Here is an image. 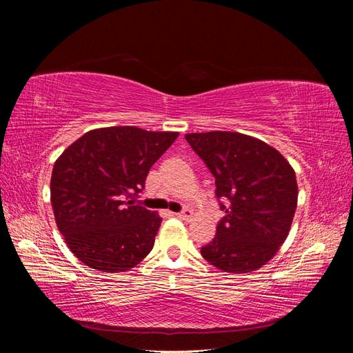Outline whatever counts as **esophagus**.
Segmentation results:
<instances>
[{
	"mask_svg": "<svg viewBox=\"0 0 353 353\" xmlns=\"http://www.w3.org/2000/svg\"><path fill=\"white\" fill-rule=\"evenodd\" d=\"M175 215H176L178 218H181V219H184V221H188V219H191V216H193V212H191V210H184V212H179V213H175Z\"/></svg>",
	"mask_w": 353,
	"mask_h": 353,
	"instance_id": "obj_1",
	"label": "esophagus"
}]
</instances>
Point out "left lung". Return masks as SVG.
<instances>
[{
	"instance_id": "obj_1",
	"label": "left lung",
	"mask_w": 353,
	"mask_h": 353,
	"mask_svg": "<svg viewBox=\"0 0 353 353\" xmlns=\"http://www.w3.org/2000/svg\"><path fill=\"white\" fill-rule=\"evenodd\" d=\"M185 140L215 176L216 197L228 199L216 236L200 253L223 272L248 274L268 263L292 228L296 174L259 138L240 132L187 134Z\"/></svg>"
}]
</instances>
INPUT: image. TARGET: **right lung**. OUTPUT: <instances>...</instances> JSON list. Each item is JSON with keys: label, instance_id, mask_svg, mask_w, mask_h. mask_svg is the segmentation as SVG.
<instances>
[{"label": "right lung", "instance_id": "obj_1", "mask_svg": "<svg viewBox=\"0 0 353 353\" xmlns=\"http://www.w3.org/2000/svg\"><path fill=\"white\" fill-rule=\"evenodd\" d=\"M178 132L91 130L56 160L51 206L70 252L92 270L125 272L152 252L162 218L134 205L148 170Z\"/></svg>", "mask_w": 353, "mask_h": 353}]
</instances>
